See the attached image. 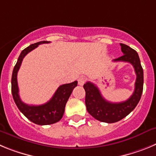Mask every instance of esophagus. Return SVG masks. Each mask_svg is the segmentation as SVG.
I'll return each instance as SVG.
<instances>
[{
    "mask_svg": "<svg viewBox=\"0 0 156 156\" xmlns=\"http://www.w3.org/2000/svg\"><path fill=\"white\" fill-rule=\"evenodd\" d=\"M85 82H86V78L85 77L81 76L78 79V84L80 85V86H83V85L84 84Z\"/></svg>",
    "mask_w": 156,
    "mask_h": 156,
    "instance_id": "34e87169",
    "label": "esophagus"
}]
</instances>
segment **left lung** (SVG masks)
Wrapping results in <instances>:
<instances>
[{
  "mask_svg": "<svg viewBox=\"0 0 156 156\" xmlns=\"http://www.w3.org/2000/svg\"><path fill=\"white\" fill-rule=\"evenodd\" d=\"M120 46L123 55L114 59L113 62H129L133 66L137 79L133 94L125 101L110 102L102 97L98 87L91 82H87L83 85L86 92L85 104L87 110L94 119L101 122L112 123L123 119L134 109L142 94L144 73L138 54L124 44H120Z\"/></svg>",
  "mask_w": 156,
  "mask_h": 156,
  "instance_id": "8db88e82",
  "label": "left lung"
}]
</instances>
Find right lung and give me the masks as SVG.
Masks as SVG:
<instances>
[{"label":"right lung","instance_id":"add662e5","mask_svg":"<svg viewBox=\"0 0 156 156\" xmlns=\"http://www.w3.org/2000/svg\"><path fill=\"white\" fill-rule=\"evenodd\" d=\"M49 41H40L30 45L21 52L17 63L14 67L12 76V93L18 108L31 122L38 125H49L58 122L62 118L66 102L71 95L73 90L77 86V81L62 84L54 94L53 97L48 102L41 105H30L22 101L19 94L17 73L23 58L29 52L35 49L38 45L48 44Z\"/></svg>","mask_w":156,"mask_h":156}]
</instances>
